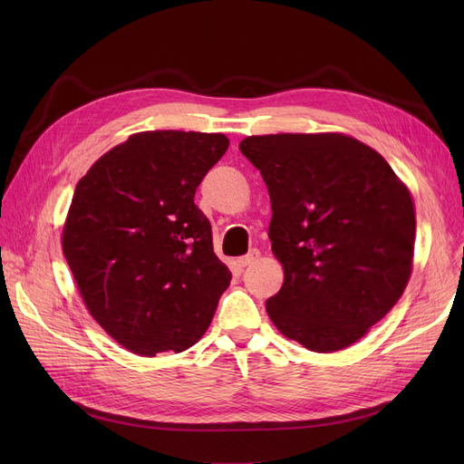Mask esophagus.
<instances>
[{"instance_id": "34e87169", "label": "esophagus", "mask_w": 464, "mask_h": 464, "mask_svg": "<svg viewBox=\"0 0 464 464\" xmlns=\"http://www.w3.org/2000/svg\"><path fill=\"white\" fill-rule=\"evenodd\" d=\"M257 257H259V251H257V249H251L247 256H244V257H240V259H237V265H240V266H242V269H244V266L251 265V263H254V261H256Z\"/></svg>"}]
</instances>
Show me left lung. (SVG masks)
Returning a JSON list of instances; mask_svg holds the SVG:
<instances>
[{"instance_id":"8db88e82","label":"left lung","mask_w":464,"mask_h":464,"mask_svg":"<svg viewBox=\"0 0 464 464\" xmlns=\"http://www.w3.org/2000/svg\"><path fill=\"white\" fill-rule=\"evenodd\" d=\"M240 150L269 189V237L285 266L266 300L275 327L314 353L356 343L409 283V189L382 154L341 133L254 135Z\"/></svg>"}]
</instances>
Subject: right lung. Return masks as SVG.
<instances>
[{"instance_id": "1", "label": "right lung", "mask_w": 464, "mask_h": 464, "mask_svg": "<svg viewBox=\"0 0 464 464\" xmlns=\"http://www.w3.org/2000/svg\"><path fill=\"white\" fill-rule=\"evenodd\" d=\"M228 145L222 133H135L75 188L63 256L91 315L135 354L198 343L230 285L193 201Z\"/></svg>"}]
</instances>
